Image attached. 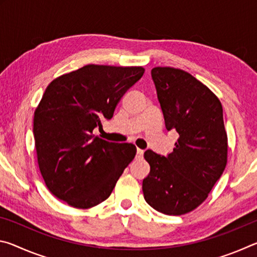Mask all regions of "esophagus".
I'll list each match as a JSON object with an SVG mask.
<instances>
[{
    "mask_svg": "<svg viewBox=\"0 0 257 257\" xmlns=\"http://www.w3.org/2000/svg\"><path fill=\"white\" fill-rule=\"evenodd\" d=\"M143 154H144V151L137 149V158H143Z\"/></svg>",
    "mask_w": 257,
    "mask_h": 257,
    "instance_id": "esophagus-1",
    "label": "esophagus"
}]
</instances>
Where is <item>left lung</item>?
<instances>
[{"mask_svg":"<svg viewBox=\"0 0 257 257\" xmlns=\"http://www.w3.org/2000/svg\"><path fill=\"white\" fill-rule=\"evenodd\" d=\"M165 128L179 138L167 158L147 150L151 167L143 180L149 205L168 215L198 207L224 171L228 137L216 95L190 73L171 67L152 69Z\"/></svg>","mask_w":257,"mask_h":257,"instance_id":"left-lung-1","label":"left lung"}]
</instances>
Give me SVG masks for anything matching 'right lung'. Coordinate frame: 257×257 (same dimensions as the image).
I'll return each instance as SVG.
<instances>
[{"label": "right lung", "instance_id": "right-lung-1", "mask_svg": "<svg viewBox=\"0 0 257 257\" xmlns=\"http://www.w3.org/2000/svg\"><path fill=\"white\" fill-rule=\"evenodd\" d=\"M144 71L87 64L46 87L34 113L35 149L47 189L68 205L86 210L105 201L134 160V144L106 142L93 130Z\"/></svg>", "mask_w": 257, "mask_h": 257}]
</instances>
